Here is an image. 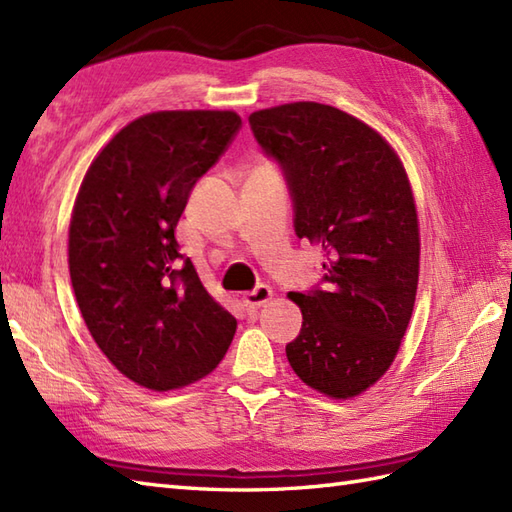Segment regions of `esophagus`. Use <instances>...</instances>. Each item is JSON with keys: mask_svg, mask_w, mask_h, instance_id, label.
Wrapping results in <instances>:
<instances>
[{"mask_svg": "<svg viewBox=\"0 0 512 512\" xmlns=\"http://www.w3.org/2000/svg\"><path fill=\"white\" fill-rule=\"evenodd\" d=\"M273 297H275L273 288H268V286H257L253 292H246V295L242 297V303H244V308H246V310L255 312L257 308H262L264 303H268V301L273 299Z\"/></svg>", "mask_w": 512, "mask_h": 512, "instance_id": "34e87169", "label": "esophagus"}]
</instances>
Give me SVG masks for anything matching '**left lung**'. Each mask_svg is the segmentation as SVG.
I'll list each match as a JSON object with an SVG mask.
<instances>
[{
    "instance_id": "8db88e82",
    "label": "left lung",
    "mask_w": 512,
    "mask_h": 512,
    "mask_svg": "<svg viewBox=\"0 0 512 512\" xmlns=\"http://www.w3.org/2000/svg\"><path fill=\"white\" fill-rule=\"evenodd\" d=\"M248 121L286 171L297 235L325 255L323 290L288 292L303 314L288 363L323 396H361L394 363L416 303L420 226L405 165L332 105L286 103Z\"/></svg>"
}]
</instances>
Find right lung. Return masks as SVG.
Returning a JSON list of instances; mask_svg holds the SVG:
<instances>
[{
  "label": "right lung",
  "mask_w": 512,
  "mask_h": 512,
  "mask_svg": "<svg viewBox=\"0 0 512 512\" xmlns=\"http://www.w3.org/2000/svg\"><path fill=\"white\" fill-rule=\"evenodd\" d=\"M242 127L233 110H162L116 132L83 176L68 231L76 303L94 343L136 385L171 391L220 365L237 328L176 226L193 184Z\"/></svg>",
  "instance_id": "add662e5"
}]
</instances>
